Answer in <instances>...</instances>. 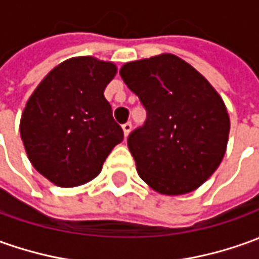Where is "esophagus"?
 <instances>
[{"label":"esophagus","mask_w":259,"mask_h":259,"mask_svg":"<svg viewBox=\"0 0 259 259\" xmlns=\"http://www.w3.org/2000/svg\"><path fill=\"white\" fill-rule=\"evenodd\" d=\"M122 129H123V133H124V137H127L130 135V132H132V123L127 122V123H124L122 126Z\"/></svg>","instance_id":"obj_1"}]
</instances>
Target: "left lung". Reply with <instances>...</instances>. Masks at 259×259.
Returning a JSON list of instances; mask_svg holds the SVG:
<instances>
[{
	"label": "left lung",
	"instance_id": "1",
	"mask_svg": "<svg viewBox=\"0 0 259 259\" xmlns=\"http://www.w3.org/2000/svg\"><path fill=\"white\" fill-rule=\"evenodd\" d=\"M120 76L147 112L127 139L140 179L164 196L198 189L226 154L230 116L223 98L173 54L124 63Z\"/></svg>",
	"mask_w": 259,
	"mask_h": 259
}]
</instances>
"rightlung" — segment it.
<instances>
[{
  "mask_svg": "<svg viewBox=\"0 0 259 259\" xmlns=\"http://www.w3.org/2000/svg\"><path fill=\"white\" fill-rule=\"evenodd\" d=\"M116 72L113 62L69 58L42 79L26 102L19 122L26 156L58 187L93 180L123 140L103 95Z\"/></svg>",
  "mask_w": 259,
  "mask_h": 259,
  "instance_id": "obj_1",
  "label": "right lung"
}]
</instances>
